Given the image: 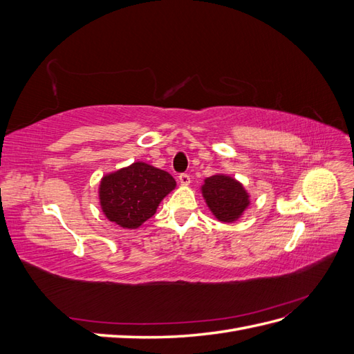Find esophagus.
I'll return each mask as SVG.
<instances>
[{
  "mask_svg": "<svg viewBox=\"0 0 354 354\" xmlns=\"http://www.w3.org/2000/svg\"><path fill=\"white\" fill-rule=\"evenodd\" d=\"M178 181H180L181 186H189V185H190V176L186 174V173L180 174V176H178Z\"/></svg>",
  "mask_w": 354,
  "mask_h": 354,
  "instance_id": "obj_1",
  "label": "esophagus"
}]
</instances>
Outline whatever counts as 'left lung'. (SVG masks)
<instances>
[{
  "mask_svg": "<svg viewBox=\"0 0 354 354\" xmlns=\"http://www.w3.org/2000/svg\"><path fill=\"white\" fill-rule=\"evenodd\" d=\"M201 192L212 216L223 223L239 220L251 203L250 194L242 183L226 174L207 177Z\"/></svg>",
  "mask_w": 354,
  "mask_h": 354,
  "instance_id": "left-lung-1",
  "label": "left lung"
}]
</instances>
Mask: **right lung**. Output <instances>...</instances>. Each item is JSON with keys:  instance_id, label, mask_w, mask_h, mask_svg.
Here are the masks:
<instances>
[{"instance_id": "right-lung-1", "label": "right lung", "mask_w": 354, "mask_h": 354, "mask_svg": "<svg viewBox=\"0 0 354 354\" xmlns=\"http://www.w3.org/2000/svg\"><path fill=\"white\" fill-rule=\"evenodd\" d=\"M176 189L167 171L142 160L102 177L99 201L109 221L122 229H137L156 212L160 201Z\"/></svg>"}]
</instances>
